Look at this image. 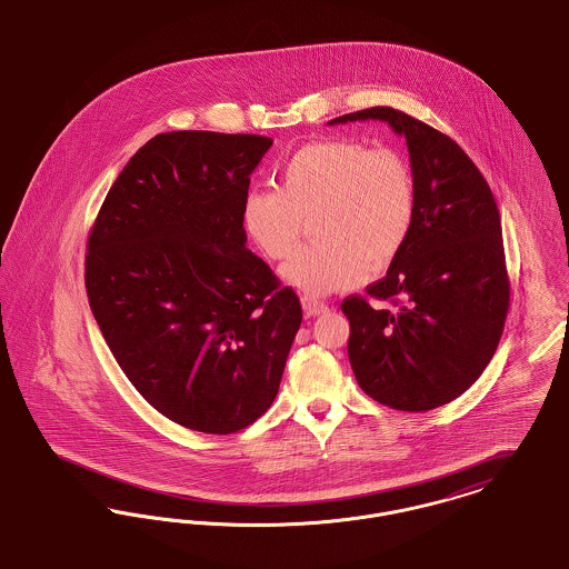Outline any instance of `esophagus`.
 Returning <instances> with one entry per match:
<instances>
[{
    "label": "esophagus",
    "instance_id": "34e87169",
    "mask_svg": "<svg viewBox=\"0 0 569 569\" xmlns=\"http://www.w3.org/2000/svg\"><path fill=\"white\" fill-rule=\"evenodd\" d=\"M301 306H303V312L308 317H319L323 312H328V303L319 301V299L310 298V296H303L301 298Z\"/></svg>",
    "mask_w": 569,
    "mask_h": 569
}]
</instances>
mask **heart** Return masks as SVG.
Instances as JSON below:
<instances>
[{
	"label": "heart",
	"mask_w": 569,
	"mask_h": 569,
	"mask_svg": "<svg viewBox=\"0 0 569 569\" xmlns=\"http://www.w3.org/2000/svg\"><path fill=\"white\" fill-rule=\"evenodd\" d=\"M418 211V186L398 150H370L331 139L303 146L280 171V188H254L243 197L248 238L270 259L298 246L303 218L317 241L303 246L280 270L306 296H328L359 284L368 261L383 268L409 240Z\"/></svg>",
	"instance_id": "b5f03b06"
}]
</instances>
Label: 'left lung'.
<instances>
[{
    "mask_svg": "<svg viewBox=\"0 0 569 569\" xmlns=\"http://www.w3.org/2000/svg\"><path fill=\"white\" fill-rule=\"evenodd\" d=\"M386 121L407 139L418 186L416 224L370 298L342 301L359 388L398 411H430L471 388L508 317L501 218L490 186L448 134L391 107L328 121Z\"/></svg>",
    "mask_w": 569,
    "mask_h": 569,
    "instance_id": "left-lung-1",
    "label": "left lung"
}]
</instances>
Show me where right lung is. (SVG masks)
Returning <instances> with one entry per match:
<instances>
[{"instance_id": "obj_1", "label": "right lung", "mask_w": 569, "mask_h": 569, "mask_svg": "<svg viewBox=\"0 0 569 569\" xmlns=\"http://www.w3.org/2000/svg\"><path fill=\"white\" fill-rule=\"evenodd\" d=\"M259 134H156L91 229L86 289L111 353L164 418L231 435L270 409L301 326L293 289L246 248Z\"/></svg>"}]
</instances>
